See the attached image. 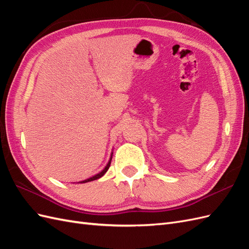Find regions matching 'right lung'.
I'll return each instance as SVG.
<instances>
[{
  "label": "right lung",
  "mask_w": 249,
  "mask_h": 249,
  "mask_svg": "<svg viewBox=\"0 0 249 249\" xmlns=\"http://www.w3.org/2000/svg\"><path fill=\"white\" fill-rule=\"evenodd\" d=\"M112 155H113V153H111L110 159H109L107 165L104 167L103 170H101L99 173H96V175H94V176H92V177H90V178H86V179H83V180H81V182H78V184H84V183H88V182H92V180H95V179H97V178H102V177L105 175V173H106V172L108 171V169H109V167H110L111 160H112Z\"/></svg>",
  "instance_id": "1"
}]
</instances>
